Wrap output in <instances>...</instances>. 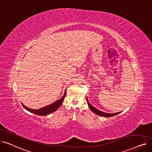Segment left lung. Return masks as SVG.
<instances>
[{
    "mask_svg": "<svg viewBox=\"0 0 152 152\" xmlns=\"http://www.w3.org/2000/svg\"><path fill=\"white\" fill-rule=\"evenodd\" d=\"M87 104H88L89 108H91V110L93 111V112L94 113H95L96 115H98L99 116H105V117H111V116H115L118 114H119L120 112L119 113H104L103 112V111H101L99 110H97V108H95L94 107H93L92 105L90 104L89 102L88 101V99H87Z\"/></svg>",
    "mask_w": 152,
    "mask_h": 152,
    "instance_id": "1",
    "label": "left lung"
}]
</instances>
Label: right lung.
Segmentation results:
<instances>
[{"instance_id":"obj_1","label":"right lung","mask_w":152,"mask_h":152,"mask_svg":"<svg viewBox=\"0 0 152 152\" xmlns=\"http://www.w3.org/2000/svg\"><path fill=\"white\" fill-rule=\"evenodd\" d=\"M65 95H66V91H65V94H64L63 96L61 99H60V100H58L57 101L55 102L54 103H52V104H51L49 106L43 107V108H42L41 109H39V110L31 109V108H29L26 107V106L24 105L23 103H22V105H23L24 108H25L26 110H27L28 111H30V112H31V113H34L37 115L44 116V115L50 114L51 113L53 112V111L57 110L60 107V105L62 104V103L64 100V99H65Z\"/></svg>"}]
</instances>
